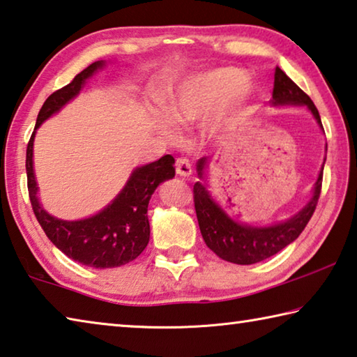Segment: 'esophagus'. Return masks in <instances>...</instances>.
I'll return each instance as SVG.
<instances>
[{"label": "esophagus", "mask_w": 357, "mask_h": 357, "mask_svg": "<svg viewBox=\"0 0 357 357\" xmlns=\"http://www.w3.org/2000/svg\"><path fill=\"white\" fill-rule=\"evenodd\" d=\"M174 168H176V174L179 176H190L192 174V165L189 159H185V157H179L176 159V164H174Z\"/></svg>", "instance_id": "esophagus-1"}]
</instances>
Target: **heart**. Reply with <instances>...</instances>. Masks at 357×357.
<instances>
[{"label":"heart","mask_w":357,"mask_h":357,"mask_svg":"<svg viewBox=\"0 0 357 357\" xmlns=\"http://www.w3.org/2000/svg\"><path fill=\"white\" fill-rule=\"evenodd\" d=\"M255 88L247 82V75L238 68H217L198 74L187 80L168 105V113L183 126L202 123L227 104L241 105L252 98ZM162 130L173 135L167 121H162Z\"/></svg>","instance_id":"b5f03b06"}]
</instances>
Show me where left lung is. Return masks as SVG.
Wrapping results in <instances>:
<instances>
[{
  "label": "left lung",
  "mask_w": 357,
  "mask_h": 357,
  "mask_svg": "<svg viewBox=\"0 0 357 357\" xmlns=\"http://www.w3.org/2000/svg\"><path fill=\"white\" fill-rule=\"evenodd\" d=\"M271 102L274 105H307L318 124L323 128L315 104L280 68H275L273 100ZM206 165V157H202L197 162V172L200 178H203ZM323 168L315 183V190H313L310 202L291 219L271 227L244 225V223L229 219L214 202V198L209 195L206 187L202 183H195L193 203H195L198 225H200L204 243L217 257L234 264H253L275 255L277 252L291 244L294 239H298L302 229L305 228L315 213L319 193H321Z\"/></svg>",
  "instance_id": "8db88e82"
}]
</instances>
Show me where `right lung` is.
Instances as JSON below:
<instances>
[{
  "label": "right lung",
  "mask_w": 357,
  "mask_h": 357,
  "mask_svg": "<svg viewBox=\"0 0 357 357\" xmlns=\"http://www.w3.org/2000/svg\"><path fill=\"white\" fill-rule=\"evenodd\" d=\"M104 61H96L74 80L48 96L36 121V128L26 148V178L29 202L34 215L40 223L47 238L55 244L64 255L96 269L118 268L135 259L146 249L149 243L148 203L157 185L174 176V159L167 154L159 160L138 167L132 173L128 184L118 197L100 211L99 214L83 220H61L45 213L38 200V183L33 170V142L36 129L47 118L61 110L70 99L80 93L84 82Z\"/></svg>",
  "instance_id": "1"
}]
</instances>
